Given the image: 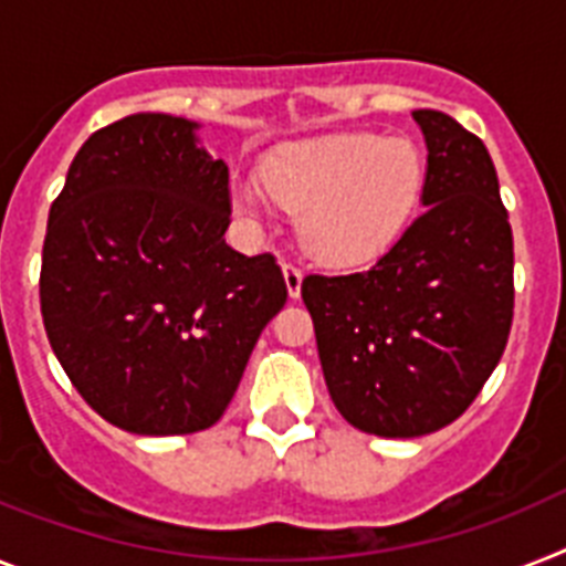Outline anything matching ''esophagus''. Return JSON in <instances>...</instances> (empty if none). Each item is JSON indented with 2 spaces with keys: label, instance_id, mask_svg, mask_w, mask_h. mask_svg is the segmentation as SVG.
I'll list each match as a JSON object with an SVG mask.
<instances>
[{
  "label": "esophagus",
  "instance_id": "esophagus-1",
  "mask_svg": "<svg viewBox=\"0 0 566 566\" xmlns=\"http://www.w3.org/2000/svg\"><path fill=\"white\" fill-rule=\"evenodd\" d=\"M284 284H287V293H291V298H298V293H302V279H305V273H302V268H296V264H284Z\"/></svg>",
  "mask_w": 566,
  "mask_h": 566
}]
</instances>
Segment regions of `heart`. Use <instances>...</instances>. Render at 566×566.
<instances>
[{
	"mask_svg": "<svg viewBox=\"0 0 566 566\" xmlns=\"http://www.w3.org/2000/svg\"><path fill=\"white\" fill-rule=\"evenodd\" d=\"M426 169V155L408 137L327 135L273 151L261 164V184H232V203L255 216L273 198L298 216L307 253L356 268L386 253L411 224Z\"/></svg>",
	"mask_w": 566,
	"mask_h": 566,
	"instance_id": "b5f03b06",
	"label": "heart"
}]
</instances>
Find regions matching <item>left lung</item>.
<instances>
[{
  "mask_svg": "<svg viewBox=\"0 0 566 566\" xmlns=\"http://www.w3.org/2000/svg\"><path fill=\"white\" fill-rule=\"evenodd\" d=\"M426 210L365 273L305 275L331 400L359 431L420 437L458 420L501 363L512 327V227L481 137L434 108Z\"/></svg>",
  "mask_w": 566,
  "mask_h": 566,
  "instance_id": "left-lung-1",
  "label": "left lung"
}]
</instances>
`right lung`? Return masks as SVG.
<instances>
[{
    "mask_svg": "<svg viewBox=\"0 0 566 566\" xmlns=\"http://www.w3.org/2000/svg\"><path fill=\"white\" fill-rule=\"evenodd\" d=\"M198 123L129 114L94 132L49 212L40 305L83 400L132 434H192L230 406L287 302L270 253L224 241L230 169Z\"/></svg>",
    "mask_w": 566,
    "mask_h": 566,
    "instance_id": "add662e5",
    "label": "right lung"
}]
</instances>
